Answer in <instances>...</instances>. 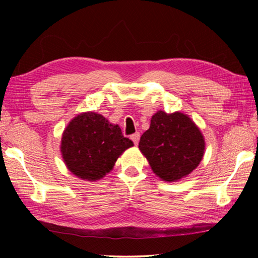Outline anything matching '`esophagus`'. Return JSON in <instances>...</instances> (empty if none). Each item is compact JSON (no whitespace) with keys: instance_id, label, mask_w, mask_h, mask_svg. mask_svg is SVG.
Returning a JSON list of instances; mask_svg holds the SVG:
<instances>
[{"instance_id":"1","label":"esophagus","mask_w":258,"mask_h":258,"mask_svg":"<svg viewBox=\"0 0 258 258\" xmlns=\"http://www.w3.org/2000/svg\"><path fill=\"white\" fill-rule=\"evenodd\" d=\"M131 139H132V141L134 142V145L137 146L138 143H139V141H140V133L137 132V133L132 134V135H131Z\"/></svg>"}]
</instances>
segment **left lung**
Instances as JSON below:
<instances>
[{"label": "left lung", "instance_id": "1", "mask_svg": "<svg viewBox=\"0 0 258 258\" xmlns=\"http://www.w3.org/2000/svg\"><path fill=\"white\" fill-rule=\"evenodd\" d=\"M139 148L154 173L164 181L173 182L199 165L205 141L199 128L184 113L158 111L140 139Z\"/></svg>", "mask_w": 258, "mask_h": 258}]
</instances>
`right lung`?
I'll return each mask as SVG.
<instances>
[{"instance_id": "add662e5", "label": "right lung", "mask_w": 258, "mask_h": 258, "mask_svg": "<svg viewBox=\"0 0 258 258\" xmlns=\"http://www.w3.org/2000/svg\"><path fill=\"white\" fill-rule=\"evenodd\" d=\"M133 146L118 125H112L95 112L81 113L64 130L61 152L73 174L95 181L112 169L116 160Z\"/></svg>"}]
</instances>
